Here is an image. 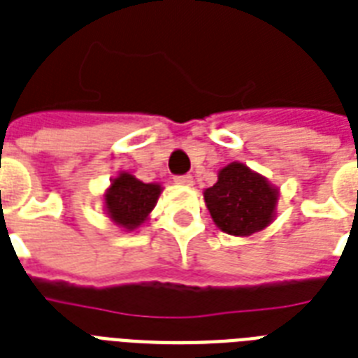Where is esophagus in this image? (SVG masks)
Returning a JSON list of instances; mask_svg holds the SVG:
<instances>
[{
  "label": "esophagus",
  "instance_id": "1",
  "mask_svg": "<svg viewBox=\"0 0 358 358\" xmlns=\"http://www.w3.org/2000/svg\"><path fill=\"white\" fill-rule=\"evenodd\" d=\"M174 182L180 185H191L193 184V176L191 174H180V176H174Z\"/></svg>",
  "mask_w": 358,
  "mask_h": 358
}]
</instances>
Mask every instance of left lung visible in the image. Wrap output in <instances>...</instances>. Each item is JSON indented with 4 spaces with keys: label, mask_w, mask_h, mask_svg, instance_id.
<instances>
[{
    "label": "left lung",
    "mask_w": 358,
    "mask_h": 358,
    "mask_svg": "<svg viewBox=\"0 0 358 358\" xmlns=\"http://www.w3.org/2000/svg\"><path fill=\"white\" fill-rule=\"evenodd\" d=\"M278 191L243 163L219 171L217 184L204 191L213 223L230 236H250L273 221Z\"/></svg>",
    "instance_id": "left-lung-1"
}]
</instances>
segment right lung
Instances as JSON below:
<instances>
[{
	"instance_id": "obj_1",
	"label": "right lung",
	"mask_w": 358,
	"mask_h": 358,
	"mask_svg": "<svg viewBox=\"0 0 358 358\" xmlns=\"http://www.w3.org/2000/svg\"><path fill=\"white\" fill-rule=\"evenodd\" d=\"M159 193L162 187L157 184H143L131 174L120 173L106 193L109 217L124 229H137L154 210Z\"/></svg>"
}]
</instances>
